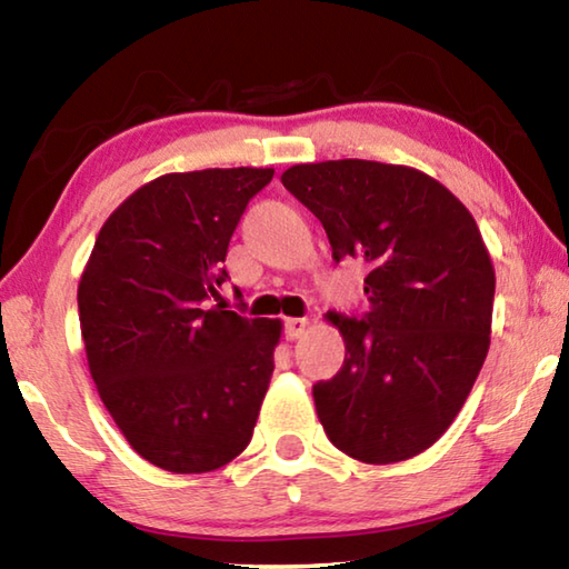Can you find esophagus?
I'll list each match as a JSON object with an SVG mask.
<instances>
[{"instance_id":"obj_1","label":"esophagus","mask_w":569,"mask_h":569,"mask_svg":"<svg viewBox=\"0 0 569 569\" xmlns=\"http://www.w3.org/2000/svg\"><path fill=\"white\" fill-rule=\"evenodd\" d=\"M308 329V319H288L286 321V339H301Z\"/></svg>"}]
</instances>
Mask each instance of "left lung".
<instances>
[{
    "label": "left lung",
    "instance_id": "1",
    "mask_svg": "<svg viewBox=\"0 0 569 569\" xmlns=\"http://www.w3.org/2000/svg\"><path fill=\"white\" fill-rule=\"evenodd\" d=\"M281 182L321 220L336 261L369 263V311L326 313L346 343L341 371L313 387L326 437L366 465L421 455L457 419L489 351L495 266L477 220L409 166L301 162Z\"/></svg>",
    "mask_w": 569,
    "mask_h": 569
}]
</instances>
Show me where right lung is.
Segmentation results:
<instances>
[{
    "mask_svg": "<svg viewBox=\"0 0 569 569\" xmlns=\"http://www.w3.org/2000/svg\"><path fill=\"white\" fill-rule=\"evenodd\" d=\"M273 168L168 172L112 210L77 286L88 366L142 459L203 475L253 437L281 319L210 306L230 236Z\"/></svg>",
    "mask_w": 569,
    "mask_h": 569,
    "instance_id": "right-lung-1",
    "label": "right lung"
}]
</instances>
